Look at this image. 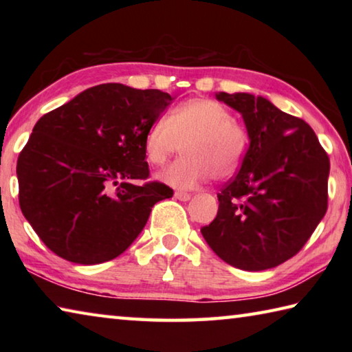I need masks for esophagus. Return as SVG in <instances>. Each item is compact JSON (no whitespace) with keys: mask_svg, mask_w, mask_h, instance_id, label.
I'll use <instances>...</instances> for the list:
<instances>
[{"mask_svg":"<svg viewBox=\"0 0 352 352\" xmlns=\"http://www.w3.org/2000/svg\"><path fill=\"white\" fill-rule=\"evenodd\" d=\"M175 199L182 200V201H188V200H190V194L182 192V190H178V192H175Z\"/></svg>","mask_w":352,"mask_h":352,"instance_id":"1","label":"esophagus"}]
</instances>
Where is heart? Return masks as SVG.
I'll list each match as a JSON object with an SVG mask.
<instances>
[{
    "mask_svg": "<svg viewBox=\"0 0 352 352\" xmlns=\"http://www.w3.org/2000/svg\"><path fill=\"white\" fill-rule=\"evenodd\" d=\"M183 155L160 178L177 189H194L212 175L214 180L233 177L245 157L248 132L231 118L223 104L208 98H190L170 110L168 119L148 124L142 138L146 160L163 166L180 151Z\"/></svg>",
    "mask_w": 352,
    "mask_h": 352,
    "instance_id": "heart-1",
    "label": "heart"
}]
</instances>
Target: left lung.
Wrapping results in <instances>:
<instances>
[{"instance_id": "8db88e82", "label": "left lung", "mask_w": 352, "mask_h": 352, "mask_svg": "<svg viewBox=\"0 0 352 352\" xmlns=\"http://www.w3.org/2000/svg\"><path fill=\"white\" fill-rule=\"evenodd\" d=\"M216 98L241 113L250 144L241 170L217 194L216 219L200 231L226 264L273 269L300 252L324 217L329 157L309 124L269 99Z\"/></svg>"}]
</instances>
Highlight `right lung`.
Here are the masks:
<instances>
[{
    "label": "right lung",
    "instance_id": "add662e5",
    "mask_svg": "<svg viewBox=\"0 0 352 352\" xmlns=\"http://www.w3.org/2000/svg\"><path fill=\"white\" fill-rule=\"evenodd\" d=\"M170 94L102 83L41 116L16 163L23 216L57 256L82 265L126 252L174 190L146 180L142 138ZM118 188L115 190L114 186Z\"/></svg>",
    "mask_w": 352,
    "mask_h": 352
}]
</instances>
